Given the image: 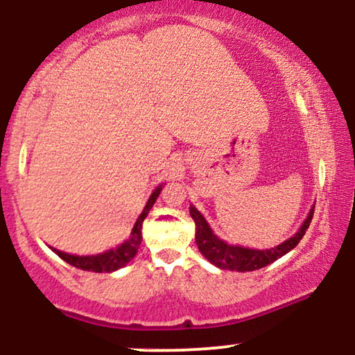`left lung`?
Returning a JSON list of instances; mask_svg holds the SVG:
<instances>
[{"instance_id":"obj_1","label":"left lung","mask_w":355,"mask_h":355,"mask_svg":"<svg viewBox=\"0 0 355 355\" xmlns=\"http://www.w3.org/2000/svg\"><path fill=\"white\" fill-rule=\"evenodd\" d=\"M313 209H315V207H312L311 211H309V217L305 218L302 227H300L294 237L285 240L284 243H280V245H277L274 248H267V250H255V248L229 245V243L223 242L222 239H218L217 235L214 234V230L210 229L207 220L203 218V215L195 209L193 205H190V215L191 218H193L195 227H197V232H195V242H197L200 254L205 257L209 262L217 266L218 268H223V270L254 272L262 267H267L268 263L275 262L277 259H280V257L297 247V243L302 240L309 225H311Z\"/></svg>"}]
</instances>
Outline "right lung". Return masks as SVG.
<instances>
[{"label": "right lung", "instance_id": "1", "mask_svg": "<svg viewBox=\"0 0 355 355\" xmlns=\"http://www.w3.org/2000/svg\"><path fill=\"white\" fill-rule=\"evenodd\" d=\"M160 191H162V185L157 187L153 193L150 195V198H148V202H146L144 211H141L140 217H138V220L135 222V225H133V230H132V235H130V239L125 240V242L121 243V245H118L116 248H112V250L103 252V254L88 255V257L64 254V252L56 250V248H53V252H55L60 259H63L67 263H70V266L76 267V268H81V270L100 272V274H103V272H115V270H118V268L125 267L126 263H128L130 260L137 255L138 248H140L141 225H144V220L146 218V215H148V211L153 207V203L157 202Z\"/></svg>", "mask_w": 355, "mask_h": 355}]
</instances>
